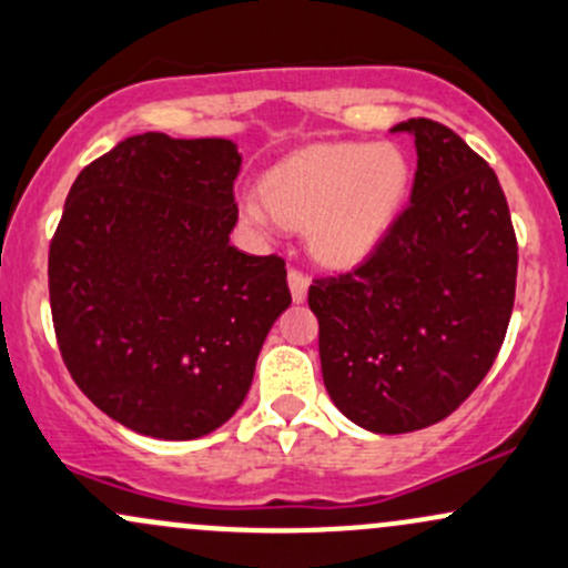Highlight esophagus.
<instances>
[{
    "instance_id": "34e87169",
    "label": "esophagus",
    "mask_w": 568,
    "mask_h": 568,
    "mask_svg": "<svg viewBox=\"0 0 568 568\" xmlns=\"http://www.w3.org/2000/svg\"><path fill=\"white\" fill-rule=\"evenodd\" d=\"M286 282H290V292H292V301L295 303H303L308 295V284L311 278L306 276L303 271H297V267H290V273H286Z\"/></svg>"
}]
</instances>
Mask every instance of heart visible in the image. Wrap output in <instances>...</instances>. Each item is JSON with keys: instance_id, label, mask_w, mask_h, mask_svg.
I'll return each instance as SVG.
<instances>
[{"instance_id": "1", "label": "heart", "mask_w": 568, "mask_h": 568, "mask_svg": "<svg viewBox=\"0 0 568 568\" xmlns=\"http://www.w3.org/2000/svg\"><path fill=\"white\" fill-rule=\"evenodd\" d=\"M408 179L406 154L393 143L314 145L267 170L262 194H246L241 213L260 230L308 224L316 257L352 265L389 233Z\"/></svg>"}]
</instances>
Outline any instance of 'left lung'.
<instances>
[{
    "label": "left lung",
    "instance_id": "8db88e82",
    "mask_svg": "<svg viewBox=\"0 0 568 568\" xmlns=\"http://www.w3.org/2000/svg\"><path fill=\"white\" fill-rule=\"evenodd\" d=\"M393 132L417 145L412 203L355 271L308 286L327 393L374 433L442 423L479 387L517 284V237L490 164L438 121Z\"/></svg>",
    "mask_w": 568,
    "mask_h": 568
}]
</instances>
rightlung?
<instances>
[{
	"label": "right lung",
	"mask_w": 568,
	"mask_h": 568,
	"mask_svg": "<svg viewBox=\"0 0 568 568\" xmlns=\"http://www.w3.org/2000/svg\"><path fill=\"white\" fill-rule=\"evenodd\" d=\"M237 170L233 140L145 132L67 194L48 252L59 352L91 404L143 436L227 423L292 303L282 257L230 243Z\"/></svg>",
	"instance_id": "obj_1"
}]
</instances>
